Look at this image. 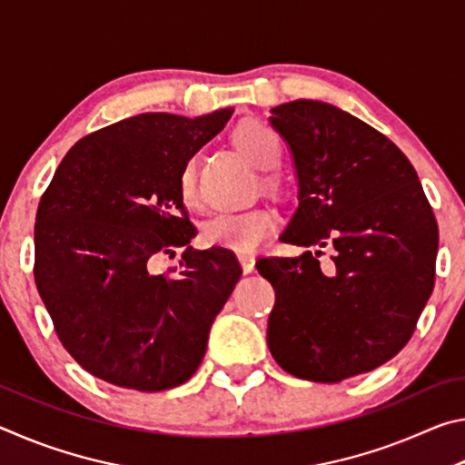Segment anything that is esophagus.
<instances>
[{"instance_id": "obj_1", "label": "esophagus", "mask_w": 465, "mask_h": 465, "mask_svg": "<svg viewBox=\"0 0 465 465\" xmlns=\"http://www.w3.org/2000/svg\"><path fill=\"white\" fill-rule=\"evenodd\" d=\"M238 261H240V264H242V271L243 272H252L254 271V254H246V252H242V254H238Z\"/></svg>"}]
</instances>
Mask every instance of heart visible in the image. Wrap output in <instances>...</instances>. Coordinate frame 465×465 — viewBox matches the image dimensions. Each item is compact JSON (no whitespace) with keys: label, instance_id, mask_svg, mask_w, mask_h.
<instances>
[{"label":"heart","instance_id":"obj_1","mask_svg":"<svg viewBox=\"0 0 465 465\" xmlns=\"http://www.w3.org/2000/svg\"><path fill=\"white\" fill-rule=\"evenodd\" d=\"M233 143L258 168H271L279 160L281 143L277 133L261 121H243L233 131ZM178 191L184 204L194 207L199 203L196 170L188 162L180 172ZM279 223V217L269 207H256L242 213H217L203 225V242L209 246L230 248L233 252H252L266 240Z\"/></svg>","mask_w":465,"mask_h":465}]
</instances>
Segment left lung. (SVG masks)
<instances>
[{
  "instance_id": "left-lung-1",
  "label": "left lung",
  "mask_w": 465,
  "mask_h": 465,
  "mask_svg": "<svg viewBox=\"0 0 465 465\" xmlns=\"http://www.w3.org/2000/svg\"><path fill=\"white\" fill-rule=\"evenodd\" d=\"M271 114L299 186L281 240L316 252L256 262L277 297L266 342L287 373L336 383L411 341L435 285L437 222L412 163L380 131L320 100Z\"/></svg>"
}]
</instances>
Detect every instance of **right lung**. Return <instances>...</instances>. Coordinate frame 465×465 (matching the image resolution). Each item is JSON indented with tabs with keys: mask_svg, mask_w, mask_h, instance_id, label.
I'll use <instances>...</instances> for the list:
<instances>
[{
	"mask_svg": "<svg viewBox=\"0 0 465 465\" xmlns=\"http://www.w3.org/2000/svg\"><path fill=\"white\" fill-rule=\"evenodd\" d=\"M233 108L143 113L77 141L36 211L35 281L61 344L119 388L162 391L191 380L242 269L233 252L194 250L180 172ZM184 247L172 275L151 272Z\"/></svg>",
	"mask_w": 465,
	"mask_h": 465,
	"instance_id": "obj_1",
	"label": "right lung"
}]
</instances>
